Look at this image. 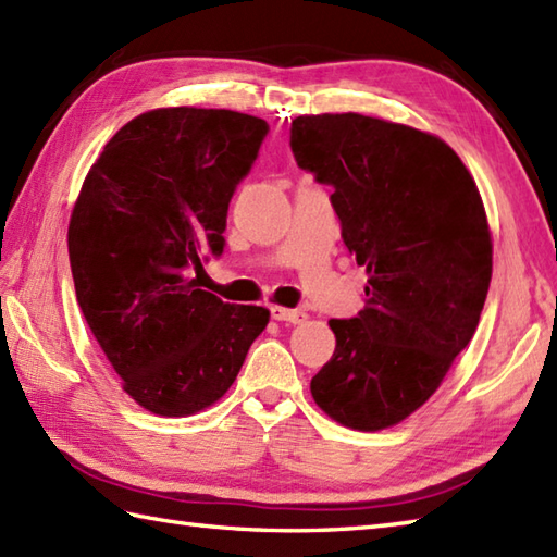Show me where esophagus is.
<instances>
[{"label":"esophagus","instance_id":"34e87169","mask_svg":"<svg viewBox=\"0 0 557 557\" xmlns=\"http://www.w3.org/2000/svg\"><path fill=\"white\" fill-rule=\"evenodd\" d=\"M270 315L280 322H292V325H299V322H304L308 318L304 310H292V308H280V306L270 308Z\"/></svg>","mask_w":557,"mask_h":557}]
</instances>
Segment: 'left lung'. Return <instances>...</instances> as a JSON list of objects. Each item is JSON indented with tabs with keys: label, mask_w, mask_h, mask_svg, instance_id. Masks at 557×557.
I'll return each mask as SVG.
<instances>
[{
	"label": "left lung",
	"mask_w": 557,
	"mask_h": 557,
	"mask_svg": "<svg viewBox=\"0 0 557 557\" xmlns=\"http://www.w3.org/2000/svg\"><path fill=\"white\" fill-rule=\"evenodd\" d=\"M289 147L334 189L344 244L368 273L366 308L330 320L337 348L310 394L344 426L384 430L436 392L480 325L491 282L480 189L446 141L370 115H299Z\"/></svg>",
	"instance_id": "obj_1"
}]
</instances>
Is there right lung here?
Here are the masks:
<instances>
[{"instance_id": "1", "label": "right lung", "mask_w": 557, "mask_h": 557, "mask_svg": "<svg viewBox=\"0 0 557 557\" xmlns=\"http://www.w3.org/2000/svg\"><path fill=\"white\" fill-rule=\"evenodd\" d=\"M268 123L227 109L137 115L87 173L69 225L77 304L141 408L194 416L223 396L268 325L261 306L197 289Z\"/></svg>"}]
</instances>
